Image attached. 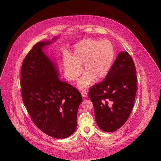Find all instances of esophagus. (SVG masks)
Instances as JSON below:
<instances>
[{"mask_svg":"<svg viewBox=\"0 0 161 161\" xmlns=\"http://www.w3.org/2000/svg\"><path fill=\"white\" fill-rule=\"evenodd\" d=\"M81 96H83V97H86V96H87V92L86 91H85V90H83L81 92Z\"/></svg>","mask_w":161,"mask_h":161,"instance_id":"1","label":"esophagus"}]
</instances>
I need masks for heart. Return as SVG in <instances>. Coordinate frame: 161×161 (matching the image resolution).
Returning a JSON list of instances; mask_svg holds the SVG:
<instances>
[{
  "label": "heart",
  "mask_w": 161,
  "mask_h": 161,
  "mask_svg": "<svg viewBox=\"0 0 161 161\" xmlns=\"http://www.w3.org/2000/svg\"><path fill=\"white\" fill-rule=\"evenodd\" d=\"M114 54L113 46L107 39H83L74 46L72 57L66 55L64 58L66 77L72 81L76 80L82 72L83 65L85 74L78 81V86L86 88L94 83L95 78L100 80L108 75Z\"/></svg>",
  "instance_id": "1"
}]
</instances>
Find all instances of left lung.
Here are the masks:
<instances>
[{
    "label": "left lung",
    "mask_w": 161,
    "mask_h": 161,
    "mask_svg": "<svg viewBox=\"0 0 161 161\" xmlns=\"http://www.w3.org/2000/svg\"><path fill=\"white\" fill-rule=\"evenodd\" d=\"M136 74L132 57L127 52H122L104 80L90 88L88 97L93 103L96 123L102 130H117L130 116L137 91Z\"/></svg>",
    "instance_id": "obj_1"
}]
</instances>
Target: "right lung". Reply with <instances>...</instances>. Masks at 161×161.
<instances>
[{
  "label": "right lung",
  "mask_w": 161,
  "mask_h": 161,
  "mask_svg": "<svg viewBox=\"0 0 161 161\" xmlns=\"http://www.w3.org/2000/svg\"><path fill=\"white\" fill-rule=\"evenodd\" d=\"M52 42H38L23 61L21 96L34 124L47 135L63 139L76 130L82 97L76 88L59 79L57 66L44 53V47Z\"/></svg>",
  "instance_id": "add662e5"
}]
</instances>
